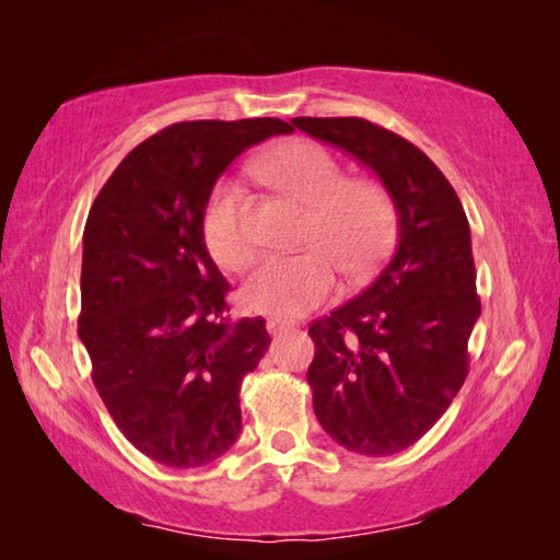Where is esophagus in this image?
<instances>
[{"label": "esophagus", "mask_w": 560, "mask_h": 560, "mask_svg": "<svg viewBox=\"0 0 560 560\" xmlns=\"http://www.w3.org/2000/svg\"><path fill=\"white\" fill-rule=\"evenodd\" d=\"M296 328V324H293V320H287V318H279V316H271L269 320H267V330L271 336H277V334H283V330H293Z\"/></svg>", "instance_id": "esophagus-1"}]
</instances>
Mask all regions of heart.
Wrapping results in <instances>:
<instances>
[{
  "instance_id": "heart-1",
  "label": "heart",
  "mask_w": 560,
  "mask_h": 560,
  "mask_svg": "<svg viewBox=\"0 0 560 560\" xmlns=\"http://www.w3.org/2000/svg\"><path fill=\"white\" fill-rule=\"evenodd\" d=\"M264 183L308 210L303 244L314 249L293 257H269L242 283L240 301L254 314L299 318L318 308L338 289L336 264L353 279L381 267L395 242L397 210L377 179H348L330 150L293 140L264 155L257 165ZM207 252L224 269L242 271L257 259L244 189L217 185L202 214Z\"/></svg>"
}]
</instances>
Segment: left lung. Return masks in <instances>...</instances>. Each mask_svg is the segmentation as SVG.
<instances>
[{"instance_id":"left-lung-1","label":"left lung","mask_w":560,"mask_h":560,"mask_svg":"<svg viewBox=\"0 0 560 560\" xmlns=\"http://www.w3.org/2000/svg\"><path fill=\"white\" fill-rule=\"evenodd\" d=\"M291 122L346 150L393 195V257L308 328L316 355L306 375L320 428L350 452L387 457L440 420L469 373L481 303L467 214L440 167L397 132L363 118Z\"/></svg>"}]
</instances>
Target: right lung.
<instances>
[{
    "label": "right lung",
    "instance_id": "obj_1",
    "mask_svg": "<svg viewBox=\"0 0 560 560\" xmlns=\"http://www.w3.org/2000/svg\"><path fill=\"white\" fill-rule=\"evenodd\" d=\"M291 130L279 118L175 122L130 150L89 212L79 338L113 422L165 467L210 464L242 432V381L271 338L261 316L226 314L202 214L236 155Z\"/></svg>",
    "mask_w": 560,
    "mask_h": 560
}]
</instances>
